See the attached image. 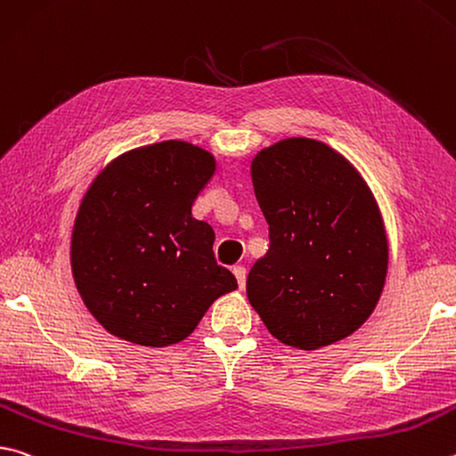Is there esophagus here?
Listing matches in <instances>:
<instances>
[{
	"instance_id": "esophagus-1",
	"label": "esophagus",
	"mask_w": 456,
	"mask_h": 456,
	"mask_svg": "<svg viewBox=\"0 0 456 456\" xmlns=\"http://www.w3.org/2000/svg\"><path fill=\"white\" fill-rule=\"evenodd\" d=\"M233 275L237 277L239 289H243V287H245V279H247V269L243 267V265H235V267H233Z\"/></svg>"
}]
</instances>
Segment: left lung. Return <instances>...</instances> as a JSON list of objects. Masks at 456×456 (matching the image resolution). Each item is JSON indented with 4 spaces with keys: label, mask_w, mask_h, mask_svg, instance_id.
Returning <instances> with one entry per match:
<instances>
[{
    "label": "left lung",
    "mask_w": 456,
    "mask_h": 456,
    "mask_svg": "<svg viewBox=\"0 0 456 456\" xmlns=\"http://www.w3.org/2000/svg\"><path fill=\"white\" fill-rule=\"evenodd\" d=\"M269 251L247 277V297L281 343L314 351L353 335L383 293L388 243L365 179L341 153L289 137L251 161Z\"/></svg>",
    "instance_id": "1"
}]
</instances>
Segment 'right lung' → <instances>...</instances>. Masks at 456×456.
Returning <instances> with one entry per match:
<instances>
[{
    "label": "right lung",
    "mask_w": 456,
    "mask_h": 456,
    "mask_svg": "<svg viewBox=\"0 0 456 456\" xmlns=\"http://www.w3.org/2000/svg\"><path fill=\"white\" fill-rule=\"evenodd\" d=\"M215 157L187 142L131 149L99 173L71 233V273L107 333L142 346L183 341L237 279L191 215Z\"/></svg>",
    "instance_id": "1"
}]
</instances>
